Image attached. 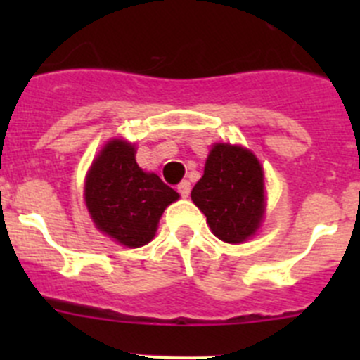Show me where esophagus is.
I'll use <instances>...</instances> for the list:
<instances>
[{
    "label": "esophagus",
    "instance_id": "obj_1",
    "mask_svg": "<svg viewBox=\"0 0 360 360\" xmlns=\"http://www.w3.org/2000/svg\"><path fill=\"white\" fill-rule=\"evenodd\" d=\"M190 190H191L190 181H181V183L177 184V191H179V195L183 198H186L188 195H190Z\"/></svg>",
    "mask_w": 360,
    "mask_h": 360
}]
</instances>
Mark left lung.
Returning <instances> with one entry per match:
<instances>
[{
  "mask_svg": "<svg viewBox=\"0 0 360 360\" xmlns=\"http://www.w3.org/2000/svg\"><path fill=\"white\" fill-rule=\"evenodd\" d=\"M191 200L210 230L228 244H240L257 230L264 210L263 169L249 150L216 144Z\"/></svg>",
  "mask_w": 360,
  "mask_h": 360,
  "instance_id": "1",
  "label": "left lung"
}]
</instances>
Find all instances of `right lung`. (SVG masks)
Masks as SVG:
<instances>
[{
    "instance_id": "add662e5",
    "label": "right lung",
    "mask_w": 360,
    "mask_h": 360,
    "mask_svg": "<svg viewBox=\"0 0 360 360\" xmlns=\"http://www.w3.org/2000/svg\"><path fill=\"white\" fill-rule=\"evenodd\" d=\"M134 155V146L111 141L85 183V202L96 226L127 248L148 244L165 207L179 198L157 174L143 172Z\"/></svg>"
}]
</instances>
